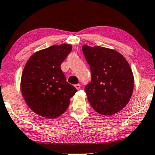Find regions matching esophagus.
Here are the masks:
<instances>
[{
  "label": "esophagus",
  "mask_w": 155,
  "mask_h": 155,
  "mask_svg": "<svg viewBox=\"0 0 155 155\" xmlns=\"http://www.w3.org/2000/svg\"><path fill=\"white\" fill-rule=\"evenodd\" d=\"M75 88H76L77 90H79L80 88H81V85H80V84H76V85H75Z\"/></svg>",
  "instance_id": "esophagus-1"
}]
</instances>
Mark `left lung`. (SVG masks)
Instances as JSON below:
<instances>
[{
  "mask_svg": "<svg viewBox=\"0 0 155 155\" xmlns=\"http://www.w3.org/2000/svg\"><path fill=\"white\" fill-rule=\"evenodd\" d=\"M82 51L91 74L84 89L92 108L106 115L119 112L133 94L134 77L129 64L113 49L85 45Z\"/></svg>",
  "mask_w": 155,
  "mask_h": 155,
  "instance_id": "obj_1",
  "label": "left lung"
}]
</instances>
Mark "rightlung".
<instances>
[{"mask_svg": "<svg viewBox=\"0 0 155 155\" xmlns=\"http://www.w3.org/2000/svg\"><path fill=\"white\" fill-rule=\"evenodd\" d=\"M71 45H53L32 54L21 78L26 104L37 114L55 118L67 110L70 98L77 91L68 83L61 64L71 51Z\"/></svg>", "mask_w": 155, "mask_h": 155, "instance_id": "right-lung-1", "label": "right lung"}]
</instances>
